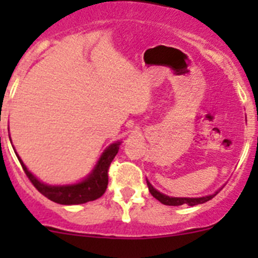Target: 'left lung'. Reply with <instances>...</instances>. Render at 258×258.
<instances>
[{"instance_id":"obj_1","label":"left lung","mask_w":258,"mask_h":258,"mask_svg":"<svg viewBox=\"0 0 258 258\" xmlns=\"http://www.w3.org/2000/svg\"><path fill=\"white\" fill-rule=\"evenodd\" d=\"M147 186H148V189H150L151 195H152L156 200H158L161 204L167 205V206H181V205L196 206V205H201V204H205V202L210 201L211 199H213V197L218 194V191H217V192H215L213 195H210V196L199 197V199H188V197H170V196H166V195L161 194V192H158L156 188H153V186L148 181H147Z\"/></svg>"}]
</instances>
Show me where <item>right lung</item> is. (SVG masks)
I'll list each match as a JSON object with an SVG mask.
<instances>
[{"instance_id": "1", "label": "right lung", "mask_w": 258, "mask_h": 258, "mask_svg": "<svg viewBox=\"0 0 258 258\" xmlns=\"http://www.w3.org/2000/svg\"><path fill=\"white\" fill-rule=\"evenodd\" d=\"M119 145H121V142H116V144L110 145L106 148L105 152L98 160L97 165L95 166V168L88 175L87 178L76 184H66V186H49V184L42 183L27 170V167L17 153L16 156L31 183L43 196L59 205H80L100 199L105 194L108 184V168H110L114 156L118 152Z\"/></svg>"}]
</instances>
